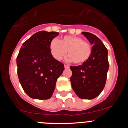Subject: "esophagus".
Instances as JSON below:
<instances>
[{
    "instance_id": "esophagus-1",
    "label": "esophagus",
    "mask_w": 128,
    "mask_h": 128,
    "mask_svg": "<svg viewBox=\"0 0 128 128\" xmlns=\"http://www.w3.org/2000/svg\"><path fill=\"white\" fill-rule=\"evenodd\" d=\"M64 66H65V68H69V66L67 65H65Z\"/></svg>"
}]
</instances>
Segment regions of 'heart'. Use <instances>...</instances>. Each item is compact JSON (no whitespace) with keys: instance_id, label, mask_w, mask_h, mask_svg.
<instances>
[{"instance_id":"b5f03b06","label":"heart","mask_w":128,"mask_h":128,"mask_svg":"<svg viewBox=\"0 0 128 128\" xmlns=\"http://www.w3.org/2000/svg\"><path fill=\"white\" fill-rule=\"evenodd\" d=\"M50 51L56 60H62L67 51V61L76 65H82L91 56L92 47L81 37L66 35L60 40L54 39L50 42Z\"/></svg>"}]
</instances>
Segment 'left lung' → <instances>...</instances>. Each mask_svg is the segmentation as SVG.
<instances>
[{"label": "left lung", "mask_w": 128, "mask_h": 128, "mask_svg": "<svg viewBox=\"0 0 128 128\" xmlns=\"http://www.w3.org/2000/svg\"><path fill=\"white\" fill-rule=\"evenodd\" d=\"M82 34L92 45L89 60L82 65L70 66L72 87L77 96L82 99H92L98 97L106 84L109 68L108 50L96 35L88 32Z\"/></svg>", "instance_id": "left-lung-1"}]
</instances>
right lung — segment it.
<instances>
[{
    "label": "right lung",
    "instance_id": "obj_1",
    "mask_svg": "<svg viewBox=\"0 0 128 128\" xmlns=\"http://www.w3.org/2000/svg\"><path fill=\"white\" fill-rule=\"evenodd\" d=\"M59 34L42 30L27 40L16 58L17 74L22 88L32 99H48L55 89L64 65L50 51V43Z\"/></svg>",
    "mask_w": 128,
    "mask_h": 128
}]
</instances>
